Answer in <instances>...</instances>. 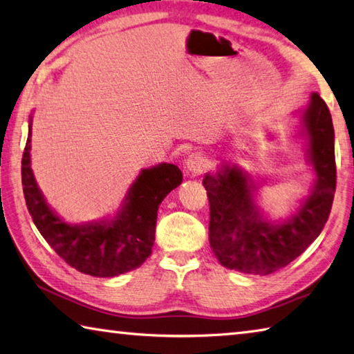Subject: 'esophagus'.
<instances>
[{
    "mask_svg": "<svg viewBox=\"0 0 354 354\" xmlns=\"http://www.w3.org/2000/svg\"><path fill=\"white\" fill-rule=\"evenodd\" d=\"M207 166H208V160L205 155L201 152L191 153L187 158V171L189 174H193V176H199V174H202L207 169Z\"/></svg>",
    "mask_w": 354,
    "mask_h": 354,
    "instance_id": "1",
    "label": "esophagus"
}]
</instances>
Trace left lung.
<instances>
[{"label":"left lung","mask_w":354,"mask_h":354,"mask_svg":"<svg viewBox=\"0 0 354 354\" xmlns=\"http://www.w3.org/2000/svg\"><path fill=\"white\" fill-rule=\"evenodd\" d=\"M303 122L309 138V158L315 188L299 213L281 225L263 219L253 203L247 174L225 166L218 176H205L209 202V247L227 269L269 275L286 268L319 236L330 216L336 193L334 127L328 105L313 93Z\"/></svg>","instance_id":"1"}]
</instances>
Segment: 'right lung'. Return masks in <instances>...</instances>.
Masks as SVG:
<instances>
[{"label": "right lung", "mask_w": 354, "mask_h": 354, "mask_svg": "<svg viewBox=\"0 0 354 354\" xmlns=\"http://www.w3.org/2000/svg\"><path fill=\"white\" fill-rule=\"evenodd\" d=\"M30 127L29 124L21 160V183L29 214L46 243L66 264L91 277H116L140 268L152 252L158 205L182 183V171L167 163L142 169L113 221L71 227L51 212L37 188L30 169Z\"/></svg>", "instance_id": "obj_1"}]
</instances>
